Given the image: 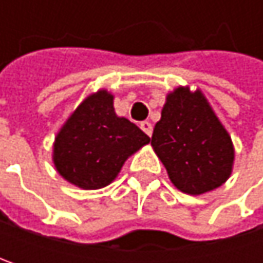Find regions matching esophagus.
I'll return each instance as SVG.
<instances>
[{"instance_id":"1","label":"esophagus","mask_w":263,"mask_h":263,"mask_svg":"<svg viewBox=\"0 0 263 263\" xmlns=\"http://www.w3.org/2000/svg\"><path fill=\"white\" fill-rule=\"evenodd\" d=\"M140 128H141L143 131L146 132V134H147L149 137L152 135V125H151L149 122H141V123H140Z\"/></svg>"}]
</instances>
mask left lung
Wrapping results in <instances>:
<instances>
[{"instance_id":"left-lung-1","label":"left lung","mask_w":263,"mask_h":263,"mask_svg":"<svg viewBox=\"0 0 263 263\" xmlns=\"http://www.w3.org/2000/svg\"><path fill=\"white\" fill-rule=\"evenodd\" d=\"M151 144L172 184L187 195L215 190L232 175V137L201 89L178 86L167 94Z\"/></svg>"}]
</instances>
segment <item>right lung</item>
Segmentation results:
<instances>
[{"label": "right lung", "mask_w": 263, "mask_h": 263, "mask_svg": "<svg viewBox=\"0 0 263 263\" xmlns=\"http://www.w3.org/2000/svg\"><path fill=\"white\" fill-rule=\"evenodd\" d=\"M151 138L114 111V96L106 89L89 94L68 117L53 144L56 171L85 190L111 184L125 161Z\"/></svg>", "instance_id": "right-lung-1"}]
</instances>
